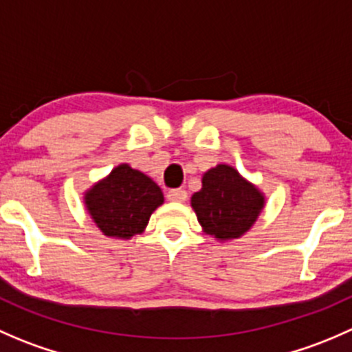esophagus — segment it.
Listing matches in <instances>:
<instances>
[{"instance_id": "1", "label": "esophagus", "mask_w": 352, "mask_h": 352, "mask_svg": "<svg viewBox=\"0 0 352 352\" xmlns=\"http://www.w3.org/2000/svg\"><path fill=\"white\" fill-rule=\"evenodd\" d=\"M166 199L172 202H184L187 199V192L184 189H173V190H168V194H166Z\"/></svg>"}]
</instances>
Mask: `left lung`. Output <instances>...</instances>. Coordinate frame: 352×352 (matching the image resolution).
<instances>
[{
  "label": "left lung",
  "mask_w": 352,
  "mask_h": 352,
  "mask_svg": "<svg viewBox=\"0 0 352 352\" xmlns=\"http://www.w3.org/2000/svg\"><path fill=\"white\" fill-rule=\"evenodd\" d=\"M202 232L218 242L243 236L265 208V196L235 166L218 163L202 175V187L190 197Z\"/></svg>",
  "instance_id": "1"
}]
</instances>
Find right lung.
<instances>
[{"label":"right lung","mask_w":352,"mask_h":352,"mask_svg":"<svg viewBox=\"0 0 352 352\" xmlns=\"http://www.w3.org/2000/svg\"><path fill=\"white\" fill-rule=\"evenodd\" d=\"M163 201L153 179L127 163L117 165L83 194V204L95 226L105 236L119 240L141 235Z\"/></svg>","instance_id":"right-lung-1"}]
</instances>
